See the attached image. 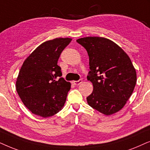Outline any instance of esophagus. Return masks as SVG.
<instances>
[{
	"label": "esophagus",
	"instance_id": "esophagus-1",
	"mask_svg": "<svg viewBox=\"0 0 150 150\" xmlns=\"http://www.w3.org/2000/svg\"><path fill=\"white\" fill-rule=\"evenodd\" d=\"M81 82H82V79H79V80H77V81H73V83L75 86H78L79 84H81Z\"/></svg>",
	"mask_w": 150,
	"mask_h": 150
}]
</instances>
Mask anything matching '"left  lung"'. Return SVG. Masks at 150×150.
I'll return each mask as SVG.
<instances>
[{
	"instance_id": "8db88e82",
	"label": "left lung",
	"mask_w": 150,
	"mask_h": 150,
	"mask_svg": "<svg viewBox=\"0 0 150 150\" xmlns=\"http://www.w3.org/2000/svg\"><path fill=\"white\" fill-rule=\"evenodd\" d=\"M77 42L89 56L87 79L93 83V91L86 98L88 105L105 115L119 111L137 83V73L128 55L104 38H81Z\"/></svg>"
}]
</instances>
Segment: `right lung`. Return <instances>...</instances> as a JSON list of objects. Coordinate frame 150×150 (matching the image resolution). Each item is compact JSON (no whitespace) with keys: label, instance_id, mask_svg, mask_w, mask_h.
<instances>
[{"label":"right lung","instance_id":"right-lung-1","mask_svg":"<svg viewBox=\"0 0 150 150\" xmlns=\"http://www.w3.org/2000/svg\"><path fill=\"white\" fill-rule=\"evenodd\" d=\"M71 38H55L39 46L25 59L16 81V91L33 114L49 117L64 105L71 83L62 77L57 61Z\"/></svg>","mask_w":150,"mask_h":150}]
</instances>
